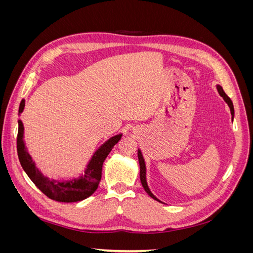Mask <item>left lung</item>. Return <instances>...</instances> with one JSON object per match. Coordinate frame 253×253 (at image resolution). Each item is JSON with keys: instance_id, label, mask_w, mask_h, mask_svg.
I'll list each match as a JSON object with an SVG mask.
<instances>
[{"instance_id": "8db88e82", "label": "left lung", "mask_w": 253, "mask_h": 253, "mask_svg": "<svg viewBox=\"0 0 253 253\" xmlns=\"http://www.w3.org/2000/svg\"><path fill=\"white\" fill-rule=\"evenodd\" d=\"M217 90H218L219 95H220L221 97H223L224 100H225V101L227 102V104L229 105V108H230V112H231L232 119H233V116H234V109H233V103H232V101H231V99L226 95V93H225L223 87H221V86L217 85ZM138 162H139V166H140V181H141V185H142L143 189L145 190V192H147L152 198H154V200L158 201L157 198L151 193V191H150V189H149V187H148L147 179H145V164H144V159H143V157H142V154H141L140 150H138ZM158 202H160V201H158Z\"/></svg>"}]
</instances>
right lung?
Listing matches in <instances>:
<instances>
[{
	"instance_id": "add662e5",
	"label": "right lung",
	"mask_w": 253,
	"mask_h": 253,
	"mask_svg": "<svg viewBox=\"0 0 253 253\" xmlns=\"http://www.w3.org/2000/svg\"><path fill=\"white\" fill-rule=\"evenodd\" d=\"M25 101L22 100L19 108V114L24 110ZM19 129L17 137V151L20 164L25 171L28 177L30 178L37 188L42 193H44L50 200L60 203H75L85 200L88 196L93 194L98 188L99 182L101 180L102 165L106 156L116 144L121 139V134L116 135L104 142L99 148L95 154L89 160L87 168L84 172V175L79 178H74L72 180L59 181L45 177L42 173L36 168L32 157L28 154L25 148L24 140H23V134H24V127H23L22 121L19 120Z\"/></svg>"
}]
</instances>
